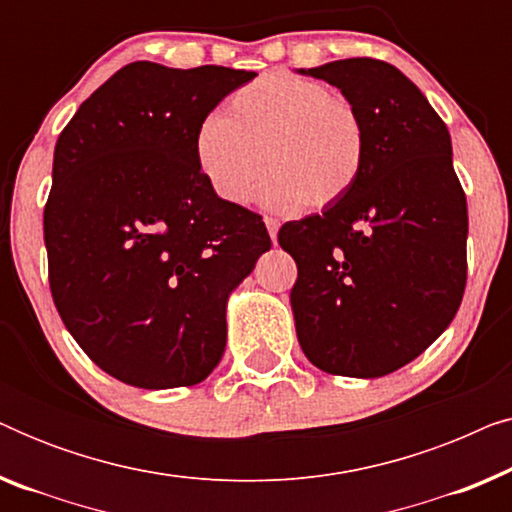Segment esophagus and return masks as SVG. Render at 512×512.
Returning <instances> with one entry per match:
<instances>
[{
	"label": "esophagus",
	"mask_w": 512,
	"mask_h": 512,
	"mask_svg": "<svg viewBox=\"0 0 512 512\" xmlns=\"http://www.w3.org/2000/svg\"><path fill=\"white\" fill-rule=\"evenodd\" d=\"M265 228H268V233H270V240L277 244V230H279V221H277V219H270V216H265Z\"/></svg>",
	"instance_id": "34e87169"
}]
</instances>
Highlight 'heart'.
Listing matches in <instances>:
<instances>
[{
    "instance_id": "b5f03b06",
    "label": "heart",
    "mask_w": 512,
    "mask_h": 512,
    "mask_svg": "<svg viewBox=\"0 0 512 512\" xmlns=\"http://www.w3.org/2000/svg\"><path fill=\"white\" fill-rule=\"evenodd\" d=\"M195 165L209 188L230 205L254 193L270 209H321L345 198L368 156L366 125L345 97L291 72H268L244 83L223 116L195 132Z\"/></svg>"
}]
</instances>
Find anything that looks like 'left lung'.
Masks as SVG:
<instances>
[{
  "label": "left lung",
  "instance_id": "left-lung-1",
  "mask_svg": "<svg viewBox=\"0 0 512 512\" xmlns=\"http://www.w3.org/2000/svg\"><path fill=\"white\" fill-rule=\"evenodd\" d=\"M298 74L338 88L368 137L352 191L277 235L298 265V342L324 373L389 375L450 326L464 298L468 209L450 132L389 62L349 58Z\"/></svg>",
  "mask_w": 512,
  "mask_h": 512
}]
</instances>
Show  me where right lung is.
I'll return each mask as SVG.
<instances>
[{"mask_svg": "<svg viewBox=\"0 0 512 512\" xmlns=\"http://www.w3.org/2000/svg\"><path fill=\"white\" fill-rule=\"evenodd\" d=\"M254 76L130 62L55 144L53 303L83 352L130 387L205 380L226 352L230 293L272 247L261 216L221 200L193 153L209 111Z\"/></svg>", "mask_w": 512, "mask_h": 512, "instance_id": "right-lung-1", "label": "right lung"}]
</instances>
